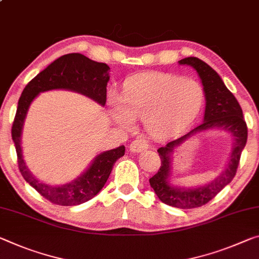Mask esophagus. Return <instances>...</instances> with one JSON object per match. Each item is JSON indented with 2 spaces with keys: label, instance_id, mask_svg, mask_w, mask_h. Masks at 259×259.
<instances>
[{
  "label": "esophagus",
  "instance_id": "obj_1",
  "mask_svg": "<svg viewBox=\"0 0 259 259\" xmlns=\"http://www.w3.org/2000/svg\"><path fill=\"white\" fill-rule=\"evenodd\" d=\"M147 147H149V142L145 141L144 138H137L131 143L129 149L131 152H134V153H138V152L146 150Z\"/></svg>",
  "mask_w": 259,
  "mask_h": 259
}]
</instances>
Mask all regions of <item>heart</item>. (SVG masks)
<instances>
[{
    "label": "heart",
    "mask_w": 259,
    "mask_h": 259,
    "mask_svg": "<svg viewBox=\"0 0 259 259\" xmlns=\"http://www.w3.org/2000/svg\"><path fill=\"white\" fill-rule=\"evenodd\" d=\"M204 88L192 78L166 72H149L125 80L121 99L108 100L110 117L129 128L134 118H142L147 133L163 136L195 120L204 104Z\"/></svg>",
    "instance_id": "obj_1"
}]
</instances>
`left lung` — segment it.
Here are the masks:
<instances>
[{"label":"left lung","instance_id":"8db88e82","mask_svg":"<svg viewBox=\"0 0 259 259\" xmlns=\"http://www.w3.org/2000/svg\"><path fill=\"white\" fill-rule=\"evenodd\" d=\"M179 63L191 65L202 79L206 99L204 123L189 134L158 149L161 166L158 173L150 179V186L162 203L179 208H195L210 202L234 179L240 163L241 153L247 144L248 128L236 98L226 88L223 79L210 65L197 57H187L179 61ZM211 127L227 130L234 137L233 151L226 169L215 180L202 187L192 189L171 187L167 183V179L170 175V154L174 149L191 134Z\"/></svg>","mask_w":259,"mask_h":259}]
</instances>
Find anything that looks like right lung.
Instances as JSON below:
<instances>
[{
  "label": "right lung",
  "mask_w": 259,
  "mask_h": 259,
  "mask_svg": "<svg viewBox=\"0 0 259 259\" xmlns=\"http://www.w3.org/2000/svg\"><path fill=\"white\" fill-rule=\"evenodd\" d=\"M109 67L106 63L96 62L78 53L59 57L45 70L38 73L25 89L18 100L17 112L12 123L11 137L15 143L17 162L20 174L39 194L49 202L62 206H73L92 199L107 182L115 161L124 155L125 147L102 152L94 159L85 173L70 183L60 187H52L34 179L23 160L20 136L27 109L31 102L40 92L55 89H65L79 92L94 101L105 106L107 99V83L109 80Z\"/></svg>",
  "instance_id": "1"
}]
</instances>
